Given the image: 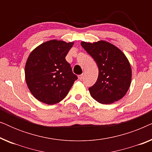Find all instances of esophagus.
I'll list each match as a JSON object with an SVG mask.
<instances>
[{
	"label": "esophagus",
	"mask_w": 152,
	"mask_h": 152,
	"mask_svg": "<svg viewBox=\"0 0 152 152\" xmlns=\"http://www.w3.org/2000/svg\"><path fill=\"white\" fill-rule=\"evenodd\" d=\"M83 77H84V74H82V75H80L78 76V78L80 79V80H82L83 79Z\"/></svg>",
	"instance_id": "34e87169"
}]
</instances>
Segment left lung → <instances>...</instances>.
<instances>
[{"label":"left lung","instance_id":"8db88e82","mask_svg":"<svg viewBox=\"0 0 152 152\" xmlns=\"http://www.w3.org/2000/svg\"><path fill=\"white\" fill-rule=\"evenodd\" d=\"M81 45L98 66L97 80L88 88L93 98L104 104H109L122 98L132 82V68L124 54L104 41L93 43L82 41Z\"/></svg>","mask_w":152,"mask_h":152}]
</instances>
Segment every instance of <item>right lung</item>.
Here are the masks:
<instances>
[{"label":"right lung","mask_w":152,"mask_h":152,"mask_svg":"<svg viewBox=\"0 0 152 152\" xmlns=\"http://www.w3.org/2000/svg\"><path fill=\"white\" fill-rule=\"evenodd\" d=\"M72 45L73 42L51 40L39 45L29 55L25 68L26 83L32 94L41 102H59L77 80L66 60Z\"/></svg>","instance_id":"add662e5"}]
</instances>
